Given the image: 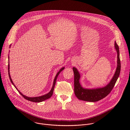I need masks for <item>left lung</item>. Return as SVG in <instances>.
<instances>
[{
  "instance_id": "obj_1",
  "label": "left lung",
  "mask_w": 130,
  "mask_h": 130,
  "mask_svg": "<svg viewBox=\"0 0 130 130\" xmlns=\"http://www.w3.org/2000/svg\"><path fill=\"white\" fill-rule=\"evenodd\" d=\"M115 48L117 53V67L111 80L108 85L104 87L93 89L83 88L79 83L80 74L75 67L73 68L74 73V93L78 99L87 102H95L104 99L111 92L119 76L121 71L119 47L116 41L115 42Z\"/></svg>"
}]
</instances>
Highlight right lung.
Listing matches in <instances>:
<instances>
[{"label":"right lung","instance_id":"obj_1","mask_svg":"<svg viewBox=\"0 0 130 130\" xmlns=\"http://www.w3.org/2000/svg\"><path fill=\"white\" fill-rule=\"evenodd\" d=\"M11 45H10V47ZM8 59H9V56H8ZM8 75H9V79L12 83V84L14 86V87L16 88V89L18 90V91L19 92V93L26 100L29 101H31V102H35V103H39V102H43L48 99H50L52 95H53V92H54V88H55V85H56V79H57V77L58 75V74H59V73L64 69V67H62V68H61L60 69V70L58 71V72L57 73V74H56V76H55V78L54 79V83H53V87H52V88L51 89V90L50 91V92L45 94H44L43 95H41V96H37V97H28V96H25V95L23 94L22 93H21L19 90L16 87V86H15V85L14 84L13 82H12V79L11 78V76H10V73H9V60L8 59Z\"/></svg>","mask_w":130,"mask_h":130}]
</instances>
